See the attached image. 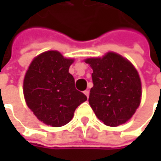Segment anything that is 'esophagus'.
Segmentation results:
<instances>
[{
	"label": "esophagus",
	"instance_id": "esophagus-1",
	"mask_svg": "<svg viewBox=\"0 0 161 161\" xmlns=\"http://www.w3.org/2000/svg\"><path fill=\"white\" fill-rule=\"evenodd\" d=\"M84 94H85V95L87 96V97L89 98V96H90V90H86L85 91H84Z\"/></svg>",
	"mask_w": 161,
	"mask_h": 161
}]
</instances>
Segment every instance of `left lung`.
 I'll use <instances>...</instances> for the list:
<instances>
[{
    "label": "left lung",
    "mask_w": 161,
    "mask_h": 161,
    "mask_svg": "<svg viewBox=\"0 0 161 161\" xmlns=\"http://www.w3.org/2000/svg\"><path fill=\"white\" fill-rule=\"evenodd\" d=\"M93 87L89 102L97 117L108 126L126 123L141 103L142 83L137 70L127 59L108 52L102 58H88Z\"/></svg>",
    "instance_id": "8db88e82"
}]
</instances>
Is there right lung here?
Here are the masks:
<instances>
[{
	"label": "right lung",
	"mask_w": 161,
	"mask_h": 161,
	"mask_svg": "<svg viewBox=\"0 0 161 161\" xmlns=\"http://www.w3.org/2000/svg\"><path fill=\"white\" fill-rule=\"evenodd\" d=\"M73 59L64 58L58 51H47L30 64L23 82L28 107L38 120L60 127L72 119L75 109L87 97L75 89L69 72Z\"/></svg>",
	"instance_id": "add662e5"
}]
</instances>
